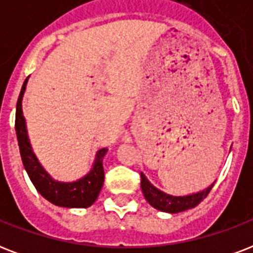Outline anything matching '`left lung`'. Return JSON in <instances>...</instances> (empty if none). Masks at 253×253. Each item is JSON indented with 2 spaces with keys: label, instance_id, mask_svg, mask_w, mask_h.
Returning <instances> with one entry per match:
<instances>
[{
  "label": "left lung",
  "instance_id": "obj_1",
  "mask_svg": "<svg viewBox=\"0 0 253 253\" xmlns=\"http://www.w3.org/2000/svg\"><path fill=\"white\" fill-rule=\"evenodd\" d=\"M140 177H142L140 186H142L143 196L147 200V202L152 208L158 209L160 211L170 212V214H176V212L196 208L201 201H204L208 197L211 188L214 186V184H211L209 188L204 189L202 192L193 193L189 196H172V194H167L156 186H154L143 173H140Z\"/></svg>",
  "mask_w": 253,
  "mask_h": 253
}]
</instances>
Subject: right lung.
Listing matches in <instances>:
<instances>
[{
    "label": "right lung",
    "mask_w": 253,
    "mask_h": 253,
    "mask_svg": "<svg viewBox=\"0 0 253 253\" xmlns=\"http://www.w3.org/2000/svg\"><path fill=\"white\" fill-rule=\"evenodd\" d=\"M27 80L29 77L22 85L21 93L18 97L17 111H15V131H17L18 146H19L22 163H23L26 172L38 192L51 204L68 209L89 208L94 204V201L97 200L102 189L103 180H105L102 160L106 155L107 148H101L97 151L93 168L84 177H81L80 180L73 181V182H61V181L53 180L52 177L45 172V169L42 167L34 154L31 144H30L29 135H27L26 121L23 117V111H22V98L25 94Z\"/></svg>",
    "instance_id": "add662e5"
}]
</instances>
